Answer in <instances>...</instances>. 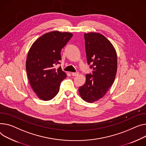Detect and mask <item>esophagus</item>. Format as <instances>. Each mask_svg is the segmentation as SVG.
<instances>
[{
  "instance_id": "esophagus-1",
  "label": "esophagus",
  "mask_w": 146,
  "mask_h": 146,
  "mask_svg": "<svg viewBox=\"0 0 146 146\" xmlns=\"http://www.w3.org/2000/svg\"><path fill=\"white\" fill-rule=\"evenodd\" d=\"M79 72H73V73H72V75L73 76H77V75H79Z\"/></svg>"
}]
</instances>
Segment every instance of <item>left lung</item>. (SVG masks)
<instances>
[{
	"mask_svg": "<svg viewBox=\"0 0 146 146\" xmlns=\"http://www.w3.org/2000/svg\"><path fill=\"white\" fill-rule=\"evenodd\" d=\"M87 63L93 69L86 76V83L79 87L82 98L93 103L102 98L113 84L117 68L115 48L103 35L84 33Z\"/></svg>",
	"mask_w": 146,
	"mask_h": 146,
	"instance_id": "left-lung-1",
	"label": "left lung"
}]
</instances>
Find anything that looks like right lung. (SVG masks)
Instances as JSON below:
<instances>
[{"label":"right lung","mask_w":146,"mask_h":146,"mask_svg":"<svg viewBox=\"0 0 146 146\" xmlns=\"http://www.w3.org/2000/svg\"><path fill=\"white\" fill-rule=\"evenodd\" d=\"M73 34L54 31L47 33L37 39L29 51L26 69L31 87L43 100H50L59 91L62 81L66 74L60 66L61 50Z\"/></svg>","instance_id":"right-lung-1"}]
</instances>
